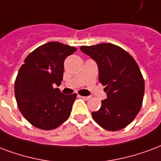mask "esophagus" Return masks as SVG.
I'll return each mask as SVG.
<instances>
[{
  "label": "esophagus",
  "mask_w": 161,
  "mask_h": 161,
  "mask_svg": "<svg viewBox=\"0 0 161 161\" xmlns=\"http://www.w3.org/2000/svg\"><path fill=\"white\" fill-rule=\"evenodd\" d=\"M79 97H81L82 99H83V100H88L90 99V96H81V95H79Z\"/></svg>",
  "instance_id": "obj_1"
}]
</instances>
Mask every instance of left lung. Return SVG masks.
<instances>
[{"label":"left lung","instance_id":"obj_1","mask_svg":"<svg viewBox=\"0 0 161 161\" xmlns=\"http://www.w3.org/2000/svg\"><path fill=\"white\" fill-rule=\"evenodd\" d=\"M80 50L98 65L99 81L105 86L107 99L92 116L108 131H117L132 122L142 106L144 80L131 55L117 45L102 43L81 46Z\"/></svg>","mask_w":161,"mask_h":161}]
</instances>
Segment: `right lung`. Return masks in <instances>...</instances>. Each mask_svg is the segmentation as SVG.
I'll return each instance as SVG.
<instances>
[{
    "label": "right lung",
    "instance_id": "right-lung-1",
    "mask_svg": "<svg viewBox=\"0 0 161 161\" xmlns=\"http://www.w3.org/2000/svg\"><path fill=\"white\" fill-rule=\"evenodd\" d=\"M76 51L70 45L49 42L32 51L21 66L14 86L16 100L34 127L55 129L69 117L77 94H62L53 84H61L65 59Z\"/></svg>",
    "mask_w": 161,
    "mask_h": 161
}]
</instances>
